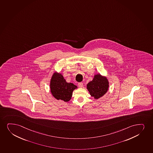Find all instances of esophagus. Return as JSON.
<instances>
[{"mask_svg": "<svg viewBox=\"0 0 153 153\" xmlns=\"http://www.w3.org/2000/svg\"><path fill=\"white\" fill-rule=\"evenodd\" d=\"M78 87L79 88H82L83 87V83H82V82H80V83L78 84Z\"/></svg>", "mask_w": 153, "mask_h": 153, "instance_id": "34e87169", "label": "esophagus"}]
</instances>
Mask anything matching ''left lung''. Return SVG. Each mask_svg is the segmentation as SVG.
Here are the masks:
<instances>
[{"label": "left lung", "mask_w": 153, "mask_h": 153, "mask_svg": "<svg viewBox=\"0 0 153 153\" xmlns=\"http://www.w3.org/2000/svg\"><path fill=\"white\" fill-rule=\"evenodd\" d=\"M109 88L107 78L98 74L95 75L92 81L87 85V88L91 96L95 99H98L104 95Z\"/></svg>", "instance_id": "1"}]
</instances>
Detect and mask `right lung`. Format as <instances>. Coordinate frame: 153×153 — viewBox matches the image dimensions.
<instances>
[{
    "label": "right lung",
    "instance_id": "right-lung-1",
    "mask_svg": "<svg viewBox=\"0 0 153 153\" xmlns=\"http://www.w3.org/2000/svg\"><path fill=\"white\" fill-rule=\"evenodd\" d=\"M77 87L73 83H68L62 74L55 72L51 80L50 89L53 96L58 100L68 102L71 99L72 93Z\"/></svg>",
    "mask_w": 153,
    "mask_h": 153
}]
</instances>
